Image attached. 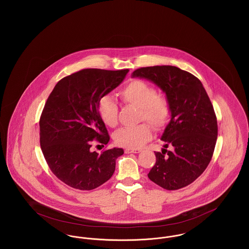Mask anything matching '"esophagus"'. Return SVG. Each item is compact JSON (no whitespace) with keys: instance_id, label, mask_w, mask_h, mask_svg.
<instances>
[{"instance_id":"obj_1","label":"esophagus","mask_w":249,"mask_h":249,"mask_svg":"<svg viewBox=\"0 0 249 249\" xmlns=\"http://www.w3.org/2000/svg\"><path fill=\"white\" fill-rule=\"evenodd\" d=\"M140 152H141L140 149H131V148L125 149V153H126V154H130V153H140Z\"/></svg>"}]
</instances>
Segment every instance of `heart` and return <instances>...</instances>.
Listing matches in <instances>:
<instances>
[{"mask_svg":"<svg viewBox=\"0 0 249 249\" xmlns=\"http://www.w3.org/2000/svg\"><path fill=\"white\" fill-rule=\"evenodd\" d=\"M121 101L128 106L139 109L138 120L147 121L156 130H163L172 116V107L163 95L158 94L157 89L150 84L134 79L119 91ZM98 113L102 121L110 128L119 124V109L115 100L109 96L100 99ZM153 135L152 128L147 123L134 127L121 128L114 134V141L122 147L131 149L140 148L148 142Z\"/></svg>","mask_w":249,"mask_h":249,"instance_id":"1","label":"heart"}]
</instances>
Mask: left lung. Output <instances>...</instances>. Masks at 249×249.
Returning <instances> with one entry per match:
<instances>
[{"mask_svg": "<svg viewBox=\"0 0 249 249\" xmlns=\"http://www.w3.org/2000/svg\"><path fill=\"white\" fill-rule=\"evenodd\" d=\"M132 77L150 80L164 92L172 116L161 136V152H155L156 163L148 178L168 190L187 187L209 164L217 138V121L212 103L201 81L176 66L142 67ZM174 148L168 152L169 145Z\"/></svg>", "mask_w": 249, "mask_h": 249, "instance_id": "left-lung-1", "label": "left lung"}]
</instances>
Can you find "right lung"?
<instances>
[{"label": "right lung", "mask_w": 249, "mask_h": 249, "mask_svg": "<svg viewBox=\"0 0 249 249\" xmlns=\"http://www.w3.org/2000/svg\"><path fill=\"white\" fill-rule=\"evenodd\" d=\"M128 71L83 69L60 79L48 96L39 121L40 145L51 172L69 187L94 190L113 176L123 149L99 154L90 147L110 140L98 103Z\"/></svg>", "instance_id": "obj_1"}]
</instances>
